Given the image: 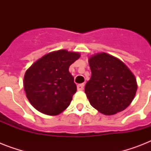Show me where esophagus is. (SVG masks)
Instances as JSON below:
<instances>
[{"label": "esophagus", "mask_w": 151, "mask_h": 151, "mask_svg": "<svg viewBox=\"0 0 151 151\" xmlns=\"http://www.w3.org/2000/svg\"><path fill=\"white\" fill-rule=\"evenodd\" d=\"M84 87H85V84H79V85L77 86L78 91H82L84 89Z\"/></svg>", "instance_id": "1"}]
</instances>
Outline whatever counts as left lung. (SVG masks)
I'll list each match as a JSON object with an SVG mask.
<instances>
[{
    "label": "left lung",
    "instance_id": "8db88e82",
    "mask_svg": "<svg viewBox=\"0 0 151 151\" xmlns=\"http://www.w3.org/2000/svg\"><path fill=\"white\" fill-rule=\"evenodd\" d=\"M92 77L85 92L99 112L113 115L126 109L133 100L137 83L128 66L116 57L101 52L88 59Z\"/></svg>",
    "mask_w": 151,
    "mask_h": 151
}]
</instances>
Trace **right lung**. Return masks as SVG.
<instances>
[{
	"label": "right lung",
	"instance_id": "add662e5",
	"mask_svg": "<svg viewBox=\"0 0 151 151\" xmlns=\"http://www.w3.org/2000/svg\"><path fill=\"white\" fill-rule=\"evenodd\" d=\"M79 58L78 52L55 51L45 55L26 71L24 90L36 110L55 116L68 107L77 91L69 67Z\"/></svg>",
	"mask_w": 151,
	"mask_h": 151
}]
</instances>
